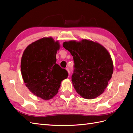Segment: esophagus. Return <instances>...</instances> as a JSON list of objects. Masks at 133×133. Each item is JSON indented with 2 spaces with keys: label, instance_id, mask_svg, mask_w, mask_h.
I'll return each instance as SVG.
<instances>
[{
  "label": "esophagus",
  "instance_id": "34e87169",
  "mask_svg": "<svg viewBox=\"0 0 133 133\" xmlns=\"http://www.w3.org/2000/svg\"><path fill=\"white\" fill-rule=\"evenodd\" d=\"M66 70L68 71V74H69V75L70 74V70H69V69L68 68H66Z\"/></svg>",
  "mask_w": 133,
  "mask_h": 133
}]
</instances>
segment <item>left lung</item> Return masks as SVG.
<instances>
[{
    "instance_id": "left-lung-1",
    "label": "left lung",
    "mask_w": 133,
    "mask_h": 133,
    "mask_svg": "<svg viewBox=\"0 0 133 133\" xmlns=\"http://www.w3.org/2000/svg\"><path fill=\"white\" fill-rule=\"evenodd\" d=\"M63 46L73 57L71 80L76 91L87 99L101 95L113 73V63L108 50L100 44L87 39L65 42Z\"/></svg>"
}]
</instances>
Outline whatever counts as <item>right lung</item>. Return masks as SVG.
<instances>
[{
	"mask_svg": "<svg viewBox=\"0 0 133 133\" xmlns=\"http://www.w3.org/2000/svg\"><path fill=\"white\" fill-rule=\"evenodd\" d=\"M59 48L58 41L43 38L28 45L22 55L21 68L25 85L44 100L53 98L62 80L68 78V71L56 63Z\"/></svg>",
	"mask_w": 133,
	"mask_h": 133,
	"instance_id": "right-lung-1",
	"label": "right lung"
}]
</instances>
